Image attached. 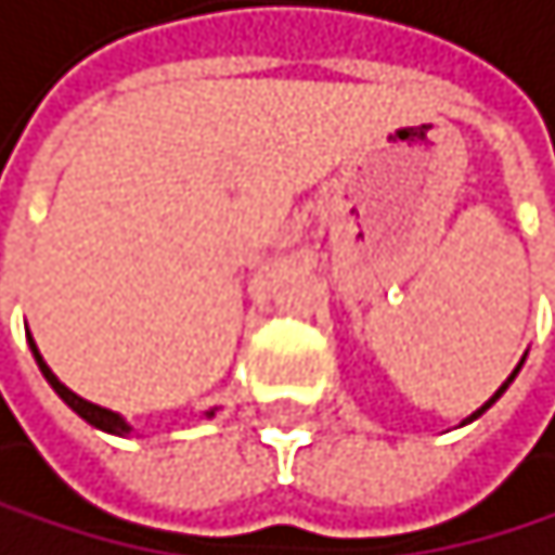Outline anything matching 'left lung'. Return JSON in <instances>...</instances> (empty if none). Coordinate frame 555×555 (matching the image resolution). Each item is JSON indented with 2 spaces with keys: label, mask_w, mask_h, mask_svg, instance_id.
<instances>
[{
  "label": "left lung",
  "mask_w": 555,
  "mask_h": 555,
  "mask_svg": "<svg viewBox=\"0 0 555 555\" xmlns=\"http://www.w3.org/2000/svg\"><path fill=\"white\" fill-rule=\"evenodd\" d=\"M519 366H522V362H519ZM519 366H515V373H519ZM515 373H512V376H508V379H505V383H502V386H499V393H495V397H492V400H488V403H485V406H481V410H475V413H472V421H475V417H481V413H485V410H488V406H492V403H495V400H499V397H502V393H505V389H508V383H512V379H515Z\"/></svg>",
  "instance_id": "1"
}]
</instances>
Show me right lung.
I'll use <instances>...</instances> for the list:
<instances>
[{
    "label": "right lung",
    "instance_id": "1",
    "mask_svg": "<svg viewBox=\"0 0 555 555\" xmlns=\"http://www.w3.org/2000/svg\"><path fill=\"white\" fill-rule=\"evenodd\" d=\"M29 349H33V356H36V366H40V373L47 376V383L56 389V397H60L63 403H67L74 413H80V417H83L87 424H94V427H101V430H107V434H118V437H125V434H128V424L118 417V413H111V410H104V406H98V403H87L83 397H77V393H74V389L63 386V383L50 373V366L43 362V356H40V349H36L33 338H29Z\"/></svg>",
    "mask_w": 555,
    "mask_h": 555
}]
</instances>
